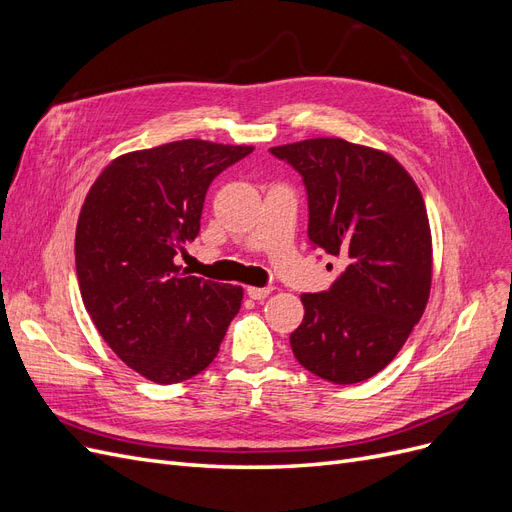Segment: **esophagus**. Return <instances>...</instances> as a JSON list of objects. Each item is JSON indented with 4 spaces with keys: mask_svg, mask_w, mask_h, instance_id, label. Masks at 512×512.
Wrapping results in <instances>:
<instances>
[{
    "mask_svg": "<svg viewBox=\"0 0 512 512\" xmlns=\"http://www.w3.org/2000/svg\"><path fill=\"white\" fill-rule=\"evenodd\" d=\"M247 294H250V297H252L254 301H262V299L269 297L271 288H256V286H250V288H247Z\"/></svg>",
    "mask_w": 512,
    "mask_h": 512,
    "instance_id": "obj_1",
    "label": "esophagus"
}]
</instances>
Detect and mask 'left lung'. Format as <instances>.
Returning <instances> with one entry per match:
<instances>
[{
    "mask_svg": "<svg viewBox=\"0 0 512 512\" xmlns=\"http://www.w3.org/2000/svg\"><path fill=\"white\" fill-rule=\"evenodd\" d=\"M307 188V235L346 262L320 294H301L303 322L290 335L312 374L356 384L376 376L421 320L433 275L425 200L391 153L344 138H307L271 147Z\"/></svg>",
    "mask_w": 512,
    "mask_h": 512,
    "instance_id": "8db88e82",
    "label": "left lung"
}]
</instances>
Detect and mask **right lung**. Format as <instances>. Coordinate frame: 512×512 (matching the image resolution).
Here are the masks:
<instances>
[{"label": "right lung", "instance_id": "right-lung-1", "mask_svg": "<svg viewBox=\"0 0 512 512\" xmlns=\"http://www.w3.org/2000/svg\"><path fill=\"white\" fill-rule=\"evenodd\" d=\"M252 145L200 138L128 151L91 185L76 224V275L104 342L136 374L188 380L218 356L241 286L181 273L209 183Z\"/></svg>", "mask_w": 512, "mask_h": 512}]
</instances>
